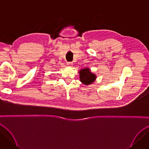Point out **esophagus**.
I'll return each mask as SVG.
<instances>
[{"label": "esophagus", "mask_w": 149, "mask_h": 149, "mask_svg": "<svg viewBox=\"0 0 149 149\" xmlns=\"http://www.w3.org/2000/svg\"><path fill=\"white\" fill-rule=\"evenodd\" d=\"M67 64L68 66H70V67H72V65H73V63L72 62H68L67 63Z\"/></svg>", "instance_id": "34e87169"}]
</instances>
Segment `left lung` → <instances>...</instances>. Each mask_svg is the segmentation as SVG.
I'll return each mask as SVG.
<instances>
[{
	"label": "left lung",
	"instance_id": "left-lung-1",
	"mask_svg": "<svg viewBox=\"0 0 149 149\" xmlns=\"http://www.w3.org/2000/svg\"><path fill=\"white\" fill-rule=\"evenodd\" d=\"M80 81L85 85L92 84L95 79L96 76L90 72V69L85 68L79 71Z\"/></svg>",
	"mask_w": 149,
	"mask_h": 149
}]
</instances>
